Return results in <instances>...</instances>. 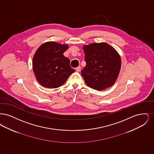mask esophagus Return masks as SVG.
Wrapping results in <instances>:
<instances>
[{
	"instance_id": "34e87169",
	"label": "esophagus",
	"mask_w": 154,
	"mask_h": 154,
	"mask_svg": "<svg viewBox=\"0 0 154 154\" xmlns=\"http://www.w3.org/2000/svg\"><path fill=\"white\" fill-rule=\"evenodd\" d=\"M75 70H76L77 72H80L81 66H78L77 67H76V68H75Z\"/></svg>"
}]
</instances>
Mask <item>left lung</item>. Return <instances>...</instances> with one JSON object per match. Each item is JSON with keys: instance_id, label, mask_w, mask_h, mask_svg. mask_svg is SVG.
<instances>
[{"instance_id": "obj_1", "label": "left lung", "mask_w": 154, "mask_h": 154, "mask_svg": "<svg viewBox=\"0 0 154 154\" xmlns=\"http://www.w3.org/2000/svg\"><path fill=\"white\" fill-rule=\"evenodd\" d=\"M86 66L81 70L86 84L102 91L112 86L121 67V58L116 50L104 42L83 46Z\"/></svg>"}]
</instances>
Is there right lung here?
Returning a JSON list of instances; mask_svg holds the SVG:
<instances>
[{
    "mask_svg": "<svg viewBox=\"0 0 154 154\" xmlns=\"http://www.w3.org/2000/svg\"><path fill=\"white\" fill-rule=\"evenodd\" d=\"M67 44L48 42L42 44L33 58V70L37 81L45 88H57L63 85L75 72L70 60L63 55Z\"/></svg>",
    "mask_w": 154,
    "mask_h": 154,
    "instance_id": "add662e5",
    "label": "right lung"
}]
</instances>
